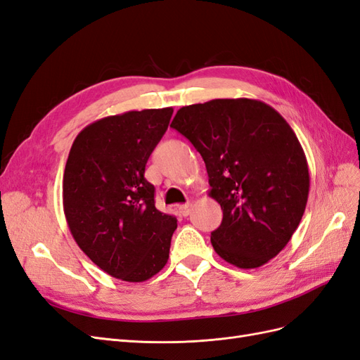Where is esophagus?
<instances>
[{
    "label": "esophagus",
    "mask_w": 360,
    "mask_h": 360,
    "mask_svg": "<svg viewBox=\"0 0 360 360\" xmlns=\"http://www.w3.org/2000/svg\"><path fill=\"white\" fill-rule=\"evenodd\" d=\"M191 210H192V204H191V202L180 205V213H181L183 216H188V214L191 213Z\"/></svg>",
    "instance_id": "34e87169"
}]
</instances>
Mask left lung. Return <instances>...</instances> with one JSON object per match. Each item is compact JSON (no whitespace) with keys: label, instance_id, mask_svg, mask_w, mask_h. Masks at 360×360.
<instances>
[{"label":"left lung","instance_id":"1","mask_svg":"<svg viewBox=\"0 0 360 360\" xmlns=\"http://www.w3.org/2000/svg\"><path fill=\"white\" fill-rule=\"evenodd\" d=\"M171 127L201 155L224 212L210 237L216 254L240 269L276 257L309 193L307 156L284 117L261 101L214 99L180 108Z\"/></svg>","mask_w":360,"mask_h":360}]
</instances>
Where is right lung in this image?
Masks as SVG:
<instances>
[{
	"label": "right lung",
	"instance_id": "1",
	"mask_svg": "<svg viewBox=\"0 0 360 360\" xmlns=\"http://www.w3.org/2000/svg\"><path fill=\"white\" fill-rule=\"evenodd\" d=\"M172 108L97 120L75 138L63 177V207L75 242L108 275L144 282L167 264L177 219L155 205L146 163Z\"/></svg>",
	"mask_w": 360,
	"mask_h": 360
}]
</instances>
